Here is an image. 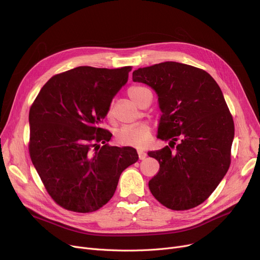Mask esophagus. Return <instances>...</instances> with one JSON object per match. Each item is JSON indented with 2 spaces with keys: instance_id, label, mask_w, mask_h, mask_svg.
<instances>
[{
  "instance_id": "1",
  "label": "esophagus",
  "mask_w": 260,
  "mask_h": 260,
  "mask_svg": "<svg viewBox=\"0 0 260 260\" xmlns=\"http://www.w3.org/2000/svg\"><path fill=\"white\" fill-rule=\"evenodd\" d=\"M138 156H139V159L140 160H143V159H145L146 158V153H144V152H141V151H138Z\"/></svg>"
}]
</instances>
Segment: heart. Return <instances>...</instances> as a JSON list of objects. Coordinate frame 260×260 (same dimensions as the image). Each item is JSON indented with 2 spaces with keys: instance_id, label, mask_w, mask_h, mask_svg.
Here are the masks:
<instances>
[{
  "instance_id": "obj_1",
  "label": "heart",
  "mask_w": 260,
  "mask_h": 260,
  "mask_svg": "<svg viewBox=\"0 0 260 260\" xmlns=\"http://www.w3.org/2000/svg\"><path fill=\"white\" fill-rule=\"evenodd\" d=\"M148 89L143 86H132L128 88L127 93L129 98L138 104L141 95ZM152 138V131L147 124L140 123V124H133L122 127L117 134V140L120 144L143 147L148 144Z\"/></svg>"
}]
</instances>
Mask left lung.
I'll return each instance as SVG.
<instances>
[{
	"label": "left lung",
	"instance_id": "8db88e82",
	"mask_svg": "<svg viewBox=\"0 0 260 260\" xmlns=\"http://www.w3.org/2000/svg\"><path fill=\"white\" fill-rule=\"evenodd\" d=\"M133 81L156 91L162 112L157 137L171 146L147 153L160 165L149 190L171 210L199 206L231 163L234 121L219 85L206 71L170 61L138 68Z\"/></svg>",
	"mask_w": 260,
	"mask_h": 260
}]
</instances>
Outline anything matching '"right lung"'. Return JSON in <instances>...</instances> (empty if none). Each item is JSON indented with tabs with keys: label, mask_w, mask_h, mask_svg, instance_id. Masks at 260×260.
<instances>
[{
	"label": "right lung",
	"mask_w": 260,
	"mask_h": 260,
	"mask_svg": "<svg viewBox=\"0 0 260 260\" xmlns=\"http://www.w3.org/2000/svg\"><path fill=\"white\" fill-rule=\"evenodd\" d=\"M131 71L76 67L50 78L30 107L32 165L51 198L68 211L102 208L121 173L139 158L131 146L108 145L113 135L100 127Z\"/></svg>",
	"instance_id": "add662e5"
}]
</instances>
